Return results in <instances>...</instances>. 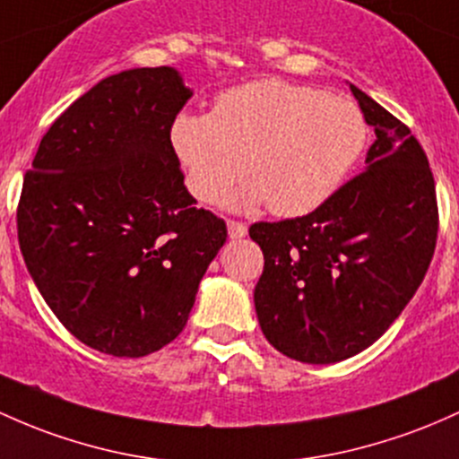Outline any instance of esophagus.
Listing matches in <instances>:
<instances>
[{
  "label": "esophagus",
  "instance_id": "obj_1",
  "mask_svg": "<svg viewBox=\"0 0 459 459\" xmlns=\"http://www.w3.org/2000/svg\"><path fill=\"white\" fill-rule=\"evenodd\" d=\"M226 226H229V238L230 239H241V238H246V233H248V226L241 224V221L229 220V221H226Z\"/></svg>",
  "mask_w": 459,
  "mask_h": 459
}]
</instances>
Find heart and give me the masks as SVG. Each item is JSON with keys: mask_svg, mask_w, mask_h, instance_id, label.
I'll return each mask as SVG.
<instances>
[{"mask_svg": "<svg viewBox=\"0 0 459 459\" xmlns=\"http://www.w3.org/2000/svg\"><path fill=\"white\" fill-rule=\"evenodd\" d=\"M368 137L361 108L340 95L279 78L255 80L215 100L213 113H180L169 143L185 183L200 203L229 198L233 209L261 203L279 218H299L329 200Z\"/></svg>", "mask_w": 459, "mask_h": 459, "instance_id": "1", "label": "heart"}]
</instances>
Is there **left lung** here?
<instances>
[{"label": "left lung", "mask_w": 459, "mask_h": 459, "mask_svg": "<svg viewBox=\"0 0 459 459\" xmlns=\"http://www.w3.org/2000/svg\"><path fill=\"white\" fill-rule=\"evenodd\" d=\"M375 143L366 172L303 218L256 221L264 250L255 309L265 340L303 364L349 359L390 329L436 250L437 203L425 150L351 84Z\"/></svg>", "instance_id": "1"}]
</instances>
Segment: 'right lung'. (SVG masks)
I'll use <instances>...</instances> for the list:
<instances>
[{
    "mask_svg": "<svg viewBox=\"0 0 459 459\" xmlns=\"http://www.w3.org/2000/svg\"><path fill=\"white\" fill-rule=\"evenodd\" d=\"M191 95L174 67L108 75L49 126L23 178L17 230L30 276L65 329L107 355L169 344L226 241L169 143Z\"/></svg>",
    "mask_w": 459,
    "mask_h": 459,
    "instance_id": "1",
    "label": "right lung"
}]
</instances>
